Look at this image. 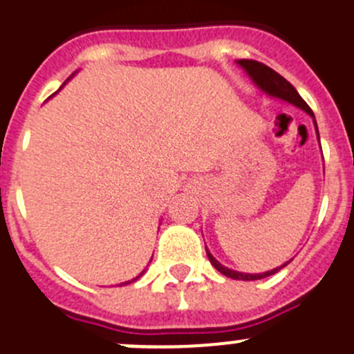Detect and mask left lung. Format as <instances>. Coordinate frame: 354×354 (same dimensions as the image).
I'll use <instances>...</instances> for the list:
<instances>
[{"label":"left lung","mask_w":354,"mask_h":354,"mask_svg":"<svg viewBox=\"0 0 354 354\" xmlns=\"http://www.w3.org/2000/svg\"><path fill=\"white\" fill-rule=\"evenodd\" d=\"M237 63H239V65L243 66L248 73H250V77L254 80V82H257V86L260 87V89H263L265 93L270 94V96L281 97V100L289 101L291 104H296L297 108H301V110H304L306 113H310L311 117L315 118L313 111H311V108L308 106L306 101H304L303 97L297 94V91L291 86V82H288V80H286L281 73H277L275 70H272L270 66H267L265 63L257 62V59H239ZM315 125H317V122H315ZM317 134H318V129H317ZM206 254H208L209 263H212L213 267L220 272V274H223L225 277L236 279V281H258V279H263V277H268V275L277 274L282 267H286V265L289 263L288 261V263H284L282 267L274 268V270L263 272V274H243V272L230 270V268L220 265L218 261H216L215 258L209 254L208 250H206Z\"/></svg>","instance_id":"1"}]
</instances>
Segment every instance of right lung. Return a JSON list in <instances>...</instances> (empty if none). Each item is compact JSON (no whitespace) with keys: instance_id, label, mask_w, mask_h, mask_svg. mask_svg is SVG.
<instances>
[{"instance_id":"1","label":"right lung","mask_w":354,"mask_h":354,"mask_svg":"<svg viewBox=\"0 0 354 354\" xmlns=\"http://www.w3.org/2000/svg\"><path fill=\"white\" fill-rule=\"evenodd\" d=\"M141 275H142V272H141V274H139V275H138V277H136V279H132V281H129V282H124V284H131V282L138 281V279H139V277H141Z\"/></svg>"}]
</instances>
